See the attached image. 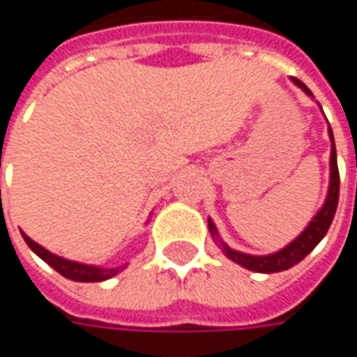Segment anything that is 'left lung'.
<instances>
[{
	"mask_svg": "<svg viewBox=\"0 0 357 357\" xmlns=\"http://www.w3.org/2000/svg\"><path fill=\"white\" fill-rule=\"evenodd\" d=\"M296 85L300 89L304 91L306 95L312 97V91L300 81L292 77ZM330 132V141H332V153H330V188H328V197H326V202L324 206L318 211V214L310 220V225L304 228V232L294 238L288 246H284L282 250L274 254H268V256H252V254H244L238 252V250H232L228 244H225L220 236H218V230L214 227V222L208 218V230L213 234L214 238L218 240L222 252L227 254L228 258L232 262H236L240 266L248 268L252 272H260V274H272V272H282V270H288L292 268L298 262H302L306 256H308L316 246L318 242L326 236L328 228L334 220V214H336L337 208V199H340V172H337V158H336V144H334V132L332 129H328Z\"/></svg>",
	"mask_w": 357,
	"mask_h": 357,
	"instance_id": "left-lung-1",
	"label": "left lung"
}]
</instances>
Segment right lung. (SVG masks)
I'll return each instance as SVG.
<instances>
[{
	"label": "right lung",
	"instance_id": "1",
	"mask_svg": "<svg viewBox=\"0 0 357 357\" xmlns=\"http://www.w3.org/2000/svg\"><path fill=\"white\" fill-rule=\"evenodd\" d=\"M21 236L23 240L27 242V246L33 250L41 260H45L49 266L53 268V270H57L61 276L65 278H69V280H75V282H103L109 280V278H113V276H117L119 272H123L125 266H117V268H99V266H89V264H81V262H73V260H67V258H61V256H57V254H51L49 250H45L43 246H39L37 242L29 238L25 232H21Z\"/></svg>",
	"mask_w": 357,
	"mask_h": 357
}]
</instances>
